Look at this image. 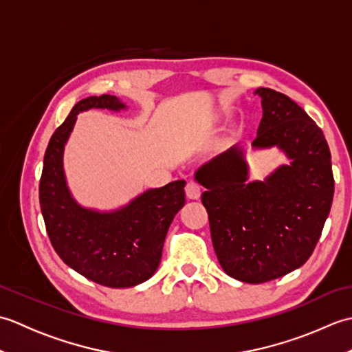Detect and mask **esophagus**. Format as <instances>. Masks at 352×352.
<instances>
[{
	"mask_svg": "<svg viewBox=\"0 0 352 352\" xmlns=\"http://www.w3.org/2000/svg\"><path fill=\"white\" fill-rule=\"evenodd\" d=\"M201 192H203V188L198 182L190 180L188 184H186V195L190 199H198L201 197Z\"/></svg>",
	"mask_w": 352,
	"mask_h": 352,
	"instance_id": "34e87169",
	"label": "esophagus"
}]
</instances>
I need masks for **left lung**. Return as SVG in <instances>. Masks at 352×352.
Listing matches in <instances>:
<instances>
[{"label": "left lung", "mask_w": 352, "mask_h": 352, "mask_svg": "<svg viewBox=\"0 0 352 352\" xmlns=\"http://www.w3.org/2000/svg\"><path fill=\"white\" fill-rule=\"evenodd\" d=\"M261 118L252 146H280L290 164L265 182L246 183V164L231 148L197 172L216 256L226 274L260 284L302 266L315 251L334 195L331 154L322 130L274 89L260 87Z\"/></svg>", "instance_id": "left-lung-1"}]
</instances>
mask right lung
Returning <instances> with one entry per match:
<instances>
[{
	"instance_id": "obj_1",
	"label": "right lung",
	"mask_w": 352,
	"mask_h": 352,
	"mask_svg": "<svg viewBox=\"0 0 352 352\" xmlns=\"http://www.w3.org/2000/svg\"><path fill=\"white\" fill-rule=\"evenodd\" d=\"M119 110L113 95L89 96L77 102L52 134L43 157L39 203L52 248L66 265L106 287H133L159 267L163 243L177 212L184 206V180L151 189L113 213L80 207L66 188L63 148L80 111Z\"/></svg>"
}]
</instances>
